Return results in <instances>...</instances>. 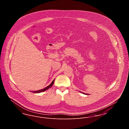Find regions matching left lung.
I'll return each instance as SVG.
<instances>
[{"instance_id": "left-lung-1", "label": "left lung", "mask_w": 129, "mask_h": 129, "mask_svg": "<svg viewBox=\"0 0 129 129\" xmlns=\"http://www.w3.org/2000/svg\"><path fill=\"white\" fill-rule=\"evenodd\" d=\"M81 92V91H80ZM81 93H82L83 94H85V95H88V94H86V93H83L82 92H81Z\"/></svg>"}]
</instances>
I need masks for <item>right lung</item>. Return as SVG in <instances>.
<instances>
[{
  "instance_id": "obj_1",
  "label": "right lung",
  "mask_w": 129,
  "mask_h": 129,
  "mask_svg": "<svg viewBox=\"0 0 129 129\" xmlns=\"http://www.w3.org/2000/svg\"><path fill=\"white\" fill-rule=\"evenodd\" d=\"M54 81H55V79L52 82V83L49 85V86H46V87L44 88L43 89H40V90H36V91H31V92L35 93H41V92L45 91V90H47L48 89L50 88L51 87H52V86L53 85V84H54Z\"/></svg>"
}]
</instances>
